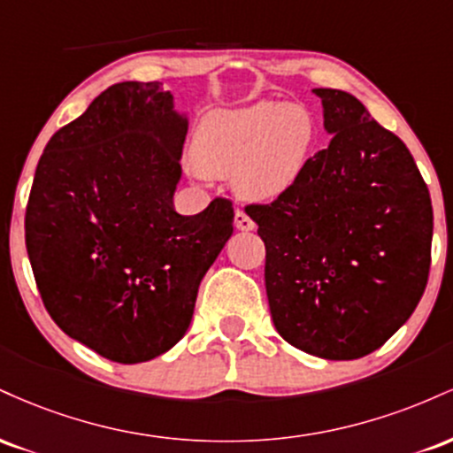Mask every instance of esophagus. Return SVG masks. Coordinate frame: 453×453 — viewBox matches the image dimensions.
Here are the masks:
<instances>
[{
  "mask_svg": "<svg viewBox=\"0 0 453 453\" xmlns=\"http://www.w3.org/2000/svg\"><path fill=\"white\" fill-rule=\"evenodd\" d=\"M234 226L238 227V230L242 232H249V230H256V223H253L251 217L247 215V212L238 209L236 212H234Z\"/></svg>",
  "mask_w": 453,
  "mask_h": 453,
  "instance_id": "34e87169",
  "label": "esophagus"
}]
</instances>
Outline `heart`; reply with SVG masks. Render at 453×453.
Listing matches in <instances>:
<instances>
[{"label": "heart", "mask_w": 453, "mask_h": 453, "mask_svg": "<svg viewBox=\"0 0 453 453\" xmlns=\"http://www.w3.org/2000/svg\"><path fill=\"white\" fill-rule=\"evenodd\" d=\"M311 142L313 121L303 106L257 102L206 114L191 153L202 174L232 176L244 200L268 202L294 185Z\"/></svg>", "instance_id": "heart-1"}]
</instances>
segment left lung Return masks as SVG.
I'll return each mask as SVG.
<instances>
[{"label": "left lung", "instance_id": "1", "mask_svg": "<svg viewBox=\"0 0 453 453\" xmlns=\"http://www.w3.org/2000/svg\"><path fill=\"white\" fill-rule=\"evenodd\" d=\"M332 140L273 204L249 206L266 294L289 345L324 360L379 349L418 306L433 204L413 155L357 97L313 89Z\"/></svg>", "mask_w": 453, "mask_h": 453}]
</instances>
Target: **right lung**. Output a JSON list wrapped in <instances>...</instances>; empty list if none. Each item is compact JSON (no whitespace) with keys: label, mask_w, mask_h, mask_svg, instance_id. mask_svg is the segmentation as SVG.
Segmentation results:
<instances>
[{"label":"right lung","mask_w":453,"mask_h":453,"mask_svg":"<svg viewBox=\"0 0 453 453\" xmlns=\"http://www.w3.org/2000/svg\"><path fill=\"white\" fill-rule=\"evenodd\" d=\"M187 112L161 82H117L46 144L25 244L46 311L112 362L161 356L185 336L197 288L234 232L227 200L174 211Z\"/></svg>","instance_id":"obj_1"}]
</instances>
